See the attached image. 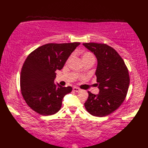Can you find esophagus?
Segmentation results:
<instances>
[{"label":"esophagus","instance_id":"esophagus-1","mask_svg":"<svg viewBox=\"0 0 148 148\" xmlns=\"http://www.w3.org/2000/svg\"><path fill=\"white\" fill-rule=\"evenodd\" d=\"M72 89H73L74 92H78L80 91V89L79 88H77V87H73V88Z\"/></svg>","mask_w":148,"mask_h":148}]
</instances>
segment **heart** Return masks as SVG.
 <instances>
[{
    "label": "heart",
    "instance_id": "heart-1",
    "mask_svg": "<svg viewBox=\"0 0 148 148\" xmlns=\"http://www.w3.org/2000/svg\"><path fill=\"white\" fill-rule=\"evenodd\" d=\"M80 54L81 55V58L83 63H85L89 61H94L95 62V56H93L92 53L86 51H80ZM72 58V56H70L68 58V60H70Z\"/></svg>",
    "mask_w": 148,
    "mask_h": 148
}]
</instances>
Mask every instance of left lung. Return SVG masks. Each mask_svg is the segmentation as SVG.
Here are the masks:
<instances>
[{
    "mask_svg": "<svg viewBox=\"0 0 148 148\" xmlns=\"http://www.w3.org/2000/svg\"><path fill=\"white\" fill-rule=\"evenodd\" d=\"M83 45L93 53L97 59L95 75L99 89L97 95L88 92L89 95L84 107L93 116H108L121 105L127 96L130 84L128 69L112 47L95 42Z\"/></svg>",
    "mask_w": 148,
    "mask_h": 148,
    "instance_id": "1",
    "label": "left lung"
}]
</instances>
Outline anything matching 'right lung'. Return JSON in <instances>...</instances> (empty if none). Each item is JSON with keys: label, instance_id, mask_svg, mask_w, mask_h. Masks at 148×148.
Here are the masks:
<instances>
[{"label": "right lung", "instance_id": "1", "mask_svg": "<svg viewBox=\"0 0 148 148\" xmlns=\"http://www.w3.org/2000/svg\"><path fill=\"white\" fill-rule=\"evenodd\" d=\"M79 42L49 43L36 49L25 61L20 74V88L27 105L42 116L54 114L71 86L55 84L56 71L61 70Z\"/></svg>", "mask_w": 148, "mask_h": 148}]
</instances>
